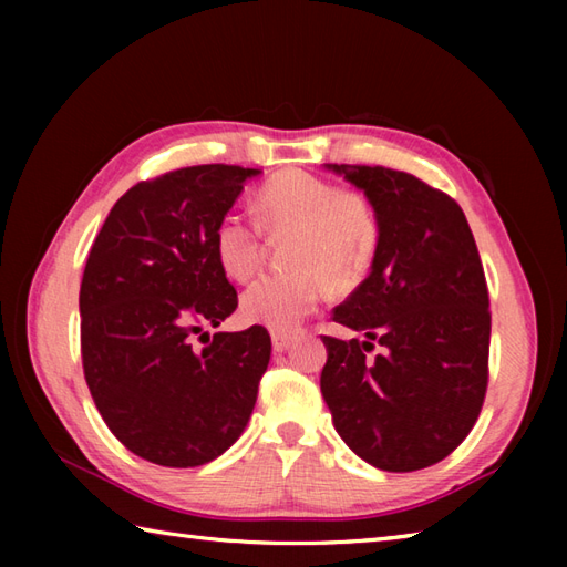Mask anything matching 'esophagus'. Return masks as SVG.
Segmentation results:
<instances>
[{
    "label": "esophagus",
    "mask_w": 567,
    "mask_h": 567,
    "mask_svg": "<svg viewBox=\"0 0 567 567\" xmlns=\"http://www.w3.org/2000/svg\"><path fill=\"white\" fill-rule=\"evenodd\" d=\"M295 336L292 333H285V331H272V351L275 353H282L287 348L292 346Z\"/></svg>",
    "instance_id": "esophagus-1"
}]
</instances>
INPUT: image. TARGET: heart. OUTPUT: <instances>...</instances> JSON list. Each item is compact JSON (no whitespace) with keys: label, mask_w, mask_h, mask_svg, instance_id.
<instances>
[{"label":"heart","mask_w":567,"mask_h":567,"mask_svg":"<svg viewBox=\"0 0 567 567\" xmlns=\"http://www.w3.org/2000/svg\"><path fill=\"white\" fill-rule=\"evenodd\" d=\"M270 236L292 234L287 262L295 270L262 275L240 297V315L275 331L299 327L327 295L329 282L351 287L370 268L378 219L370 204L302 171L275 175L258 195ZM214 256L234 280H248L262 260V238L244 214L226 212L214 226Z\"/></svg>","instance_id":"heart-1"}]
</instances>
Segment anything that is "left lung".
<instances>
[{
    "label": "left lung",
    "instance_id": "1",
    "mask_svg": "<svg viewBox=\"0 0 567 567\" xmlns=\"http://www.w3.org/2000/svg\"><path fill=\"white\" fill-rule=\"evenodd\" d=\"M327 171L363 189L378 219L370 275L333 321L365 336H323L321 394L358 457L412 473L453 453L487 390L489 295L473 231L457 204L419 177L370 165ZM370 340L383 353L368 359Z\"/></svg>",
    "mask_w": 567,
    "mask_h": 567
}]
</instances>
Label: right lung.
I'll return each instance as SVG.
<instances>
[{
	"instance_id": "add662e5",
	"label": "right lung",
	"mask_w": 567,
	"mask_h": 567,
	"mask_svg": "<svg viewBox=\"0 0 567 567\" xmlns=\"http://www.w3.org/2000/svg\"><path fill=\"white\" fill-rule=\"evenodd\" d=\"M256 175L195 165L138 183L92 244L80 285L84 380L104 424L143 461L209 463L238 441L256 406L270 333L204 331L238 307L212 236Z\"/></svg>"
}]
</instances>
